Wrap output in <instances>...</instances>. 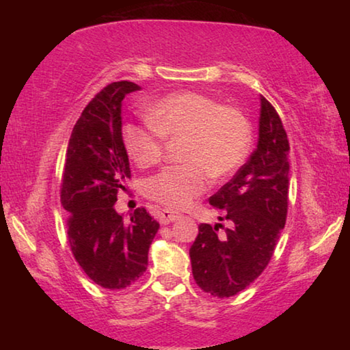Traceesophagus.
<instances>
[{
  "label": "esophagus",
  "instance_id": "esophagus-1",
  "mask_svg": "<svg viewBox=\"0 0 350 350\" xmlns=\"http://www.w3.org/2000/svg\"><path fill=\"white\" fill-rule=\"evenodd\" d=\"M179 216H180L179 213H174L168 208H163L159 211V222H161L162 225H168L171 222H174Z\"/></svg>",
  "mask_w": 350,
  "mask_h": 350
}]
</instances>
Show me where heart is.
<instances>
[{"instance_id": "b5f03b06", "label": "heart", "mask_w": 350, "mask_h": 350, "mask_svg": "<svg viewBox=\"0 0 350 350\" xmlns=\"http://www.w3.org/2000/svg\"><path fill=\"white\" fill-rule=\"evenodd\" d=\"M150 126L125 123L122 144L140 168L161 162L163 139L183 137L182 159L148 177L144 193L167 208H185L208 187L210 174L222 179L245 162L252 131L247 117L233 106L194 91L174 92L146 109Z\"/></svg>"}]
</instances>
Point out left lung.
I'll return each mask as SVG.
<instances>
[{
  "mask_svg": "<svg viewBox=\"0 0 350 350\" xmlns=\"http://www.w3.org/2000/svg\"><path fill=\"white\" fill-rule=\"evenodd\" d=\"M287 133L276 109L260 96L256 150L233 179L210 198L222 224L199 225L189 248L193 276L204 292L230 298L250 286L267 267L288 206Z\"/></svg>",
  "mask_w": 350,
  "mask_h": 350,
  "instance_id": "1",
  "label": "left lung"
}]
</instances>
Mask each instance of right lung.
<instances>
[{"mask_svg": "<svg viewBox=\"0 0 350 350\" xmlns=\"http://www.w3.org/2000/svg\"><path fill=\"white\" fill-rule=\"evenodd\" d=\"M139 90L133 81H114L86 105L70 134L62 177L70 250L83 271L109 290L125 288L144 275L159 230L144 206L128 221L114 208L131 177L122 144V102Z\"/></svg>", "mask_w": 350, "mask_h": 350, "instance_id": "obj_1", "label": "right lung"}]
</instances>
